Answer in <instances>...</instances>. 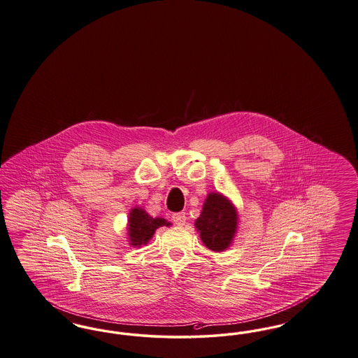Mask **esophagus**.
<instances>
[{
  "mask_svg": "<svg viewBox=\"0 0 358 358\" xmlns=\"http://www.w3.org/2000/svg\"><path fill=\"white\" fill-rule=\"evenodd\" d=\"M172 221L177 227H182L186 221L185 213H184V212H181V213H174V215H172Z\"/></svg>",
  "mask_w": 358,
  "mask_h": 358,
  "instance_id": "obj_1",
  "label": "esophagus"
}]
</instances>
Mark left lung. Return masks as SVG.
Returning a JSON list of instances; mask_svg holds the SVG:
<instances>
[{"label": "left lung", "instance_id": "obj_1", "mask_svg": "<svg viewBox=\"0 0 358 358\" xmlns=\"http://www.w3.org/2000/svg\"><path fill=\"white\" fill-rule=\"evenodd\" d=\"M237 222L238 215L231 201L220 193H209L194 225L208 249L224 252L234 238Z\"/></svg>", "mask_w": 358, "mask_h": 358}]
</instances>
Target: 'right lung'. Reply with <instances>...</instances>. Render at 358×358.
Listing matches in <instances>:
<instances>
[{"label":"right lung","instance_id":"obj_1","mask_svg":"<svg viewBox=\"0 0 358 358\" xmlns=\"http://www.w3.org/2000/svg\"><path fill=\"white\" fill-rule=\"evenodd\" d=\"M169 225L171 222H168L165 218H161V217L153 218L141 208H134L129 213V243L131 246L140 248L141 245L148 243L159 227H169Z\"/></svg>","mask_w":358,"mask_h":358}]
</instances>
